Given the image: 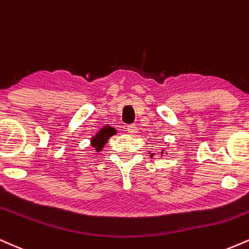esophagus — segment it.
Listing matches in <instances>:
<instances>
[{
  "label": "esophagus",
  "instance_id": "obj_1",
  "mask_svg": "<svg viewBox=\"0 0 249 249\" xmlns=\"http://www.w3.org/2000/svg\"><path fill=\"white\" fill-rule=\"evenodd\" d=\"M127 130H128V133L131 134V135H135V134L139 133V129H137V127H136L135 124H129V125H128Z\"/></svg>",
  "mask_w": 249,
  "mask_h": 249
}]
</instances>
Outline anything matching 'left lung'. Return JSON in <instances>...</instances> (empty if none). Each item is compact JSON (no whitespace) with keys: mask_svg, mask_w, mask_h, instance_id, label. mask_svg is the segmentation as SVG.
Masks as SVG:
<instances>
[{"mask_svg":"<svg viewBox=\"0 0 249 249\" xmlns=\"http://www.w3.org/2000/svg\"><path fill=\"white\" fill-rule=\"evenodd\" d=\"M162 154H164V153H163V150H162Z\"/></svg>","mask_w":249,"mask_h":249,"instance_id":"1","label":"left lung"}]
</instances>
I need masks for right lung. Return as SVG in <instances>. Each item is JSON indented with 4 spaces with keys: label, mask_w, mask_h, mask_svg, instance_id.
Wrapping results in <instances>:
<instances>
[{
    "label": "right lung",
    "mask_w": 249,
    "mask_h": 249,
    "mask_svg": "<svg viewBox=\"0 0 249 249\" xmlns=\"http://www.w3.org/2000/svg\"><path fill=\"white\" fill-rule=\"evenodd\" d=\"M115 128L110 127V125L108 124L104 125L94 136H92V139H90V145H92V148H94L96 153H100L105 145H106L108 140H109L113 135H115Z\"/></svg>",
    "instance_id": "add662e5"
}]
</instances>
